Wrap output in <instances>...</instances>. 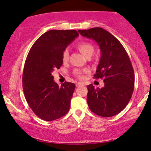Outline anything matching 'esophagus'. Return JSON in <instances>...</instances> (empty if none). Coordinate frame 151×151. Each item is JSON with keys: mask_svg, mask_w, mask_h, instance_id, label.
Segmentation results:
<instances>
[{"mask_svg": "<svg viewBox=\"0 0 151 151\" xmlns=\"http://www.w3.org/2000/svg\"><path fill=\"white\" fill-rule=\"evenodd\" d=\"M82 85H84V84H83V83H81V82L76 83V86H82Z\"/></svg>", "mask_w": 151, "mask_h": 151, "instance_id": "1", "label": "esophagus"}]
</instances>
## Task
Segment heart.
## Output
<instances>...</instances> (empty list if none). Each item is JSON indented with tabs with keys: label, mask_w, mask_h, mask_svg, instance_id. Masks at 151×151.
Instances as JSON below:
<instances>
[{
	"label": "heart",
	"mask_w": 151,
	"mask_h": 151,
	"mask_svg": "<svg viewBox=\"0 0 151 151\" xmlns=\"http://www.w3.org/2000/svg\"><path fill=\"white\" fill-rule=\"evenodd\" d=\"M77 50H79L84 56H85L86 58H91V57L93 55L95 51V48L93 45L91 44L90 42H82L79 43V44L77 45ZM69 58H70V53H69L68 50H65V51L62 52V61L64 62H67L69 60ZM88 72H89V71L87 70H74L73 73L74 75L76 77L82 79H84V77H85L84 74L88 73Z\"/></svg>",
	"instance_id": "1"
}]
</instances>
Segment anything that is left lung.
I'll list each match as a JSON object with an SVG mask.
<instances>
[{
    "instance_id": "8db88e82",
    "label": "left lung",
    "mask_w": 151,
    "mask_h": 151,
    "mask_svg": "<svg viewBox=\"0 0 151 151\" xmlns=\"http://www.w3.org/2000/svg\"><path fill=\"white\" fill-rule=\"evenodd\" d=\"M78 32L93 40L101 50L94 78L103 79L104 86L99 89L93 84L87 86L89 108L100 116H114L125 109L134 89V72L129 55L116 38L101 27Z\"/></svg>"
}]
</instances>
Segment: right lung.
<instances>
[{
    "instance_id": "1",
    "label": "right lung",
    "mask_w": 151,
    "mask_h": 151,
    "mask_svg": "<svg viewBox=\"0 0 151 151\" xmlns=\"http://www.w3.org/2000/svg\"><path fill=\"white\" fill-rule=\"evenodd\" d=\"M78 36L74 30L47 31L29 51L22 73V88L29 106L42 120H56L70 110L75 84L65 81L59 86L52 72L60 68L62 52Z\"/></svg>"
}]
</instances>
